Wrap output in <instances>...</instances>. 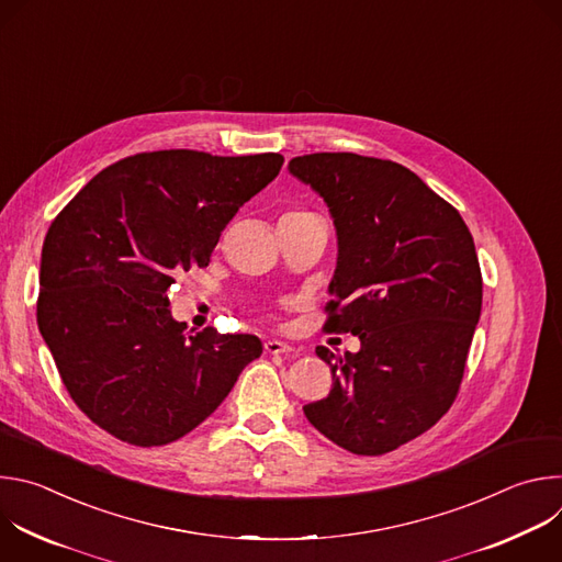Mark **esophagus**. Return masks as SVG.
Here are the masks:
<instances>
[{"label": "esophagus", "mask_w": 562, "mask_h": 562, "mask_svg": "<svg viewBox=\"0 0 562 562\" xmlns=\"http://www.w3.org/2000/svg\"><path fill=\"white\" fill-rule=\"evenodd\" d=\"M265 351H267V353H271V356H282V353H291V351H293V347H291V345H286V342H282V340L271 338V340H267V342H265Z\"/></svg>", "instance_id": "esophagus-1"}]
</instances>
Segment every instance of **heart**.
Returning <instances> with one entry per match:
<instances>
[{
  "mask_svg": "<svg viewBox=\"0 0 562 562\" xmlns=\"http://www.w3.org/2000/svg\"><path fill=\"white\" fill-rule=\"evenodd\" d=\"M289 213H300V211H289Z\"/></svg>",
  "mask_w": 562,
  "mask_h": 562,
  "instance_id": "heart-1",
  "label": "heart"
}]
</instances>
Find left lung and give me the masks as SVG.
I'll return each mask as SVG.
<instances>
[{"mask_svg":"<svg viewBox=\"0 0 562 562\" xmlns=\"http://www.w3.org/2000/svg\"><path fill=\"white\" fill-rule=\"evenodd\" d=\"M289 171L325 198L338 231L325 329L362 345L345 356L315 349L334 386L304 416L351 453H389L431 429L460 391L483 306L473 237L447 200L391 159L311 153Z\"/></svg>","mask_w":562,"mask_h":562,"instance_id":"left-lung-1","label":"left lung"}]
</instances>
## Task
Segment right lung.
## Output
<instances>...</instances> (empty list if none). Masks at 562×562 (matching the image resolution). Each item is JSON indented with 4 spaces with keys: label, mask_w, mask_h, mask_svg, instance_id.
Wrapping results in <instances>:
<instances>
[{
    "label": "right lung",
    "mask_w": 562,
    "mask_h": 562,
    "mask_svg": "<svg viewBox=\"0 0 562 562\" xmlns=\"http://www.w3.org/2000/svg\"><path fill=\"white\" fill-rule=\"evenodd\" d=\"M282 165L280 153H135L50 222L37 325L72 403L100 429L135 447L176 442L260 358L251 334L187 336L169 289L178 273L209 265L224 226Z\"/></svg>",
    "instance_id": "right-lung-1"
}]
</instances>
